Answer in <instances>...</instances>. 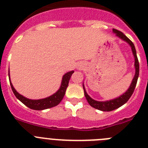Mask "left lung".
Masks as SVG:
<instances>
[{
	"label": "left lung",
	"mask_w": 148,
	"mask_h": 148,
	"mask_svg": "<svg viewBox=\"0 0 148 148\" xmlns=\"http://www.w3.org/2000/svg\"><path fill=\"white\" fill-rule=\"evenodd\" d=\"M113 31L116 34V36H118L119 38L122 39L123 40L126 41L130 46V47L132 49V52H133V54L134 56V58H135V64H134V65H135L136 73L135 75H134V78H133V81H132V83L130 84V87L128 88V90H127L125 93L121 95V96H119V97L116 98V99H112V100L110 101H95L94 99H92V98H90L88 95V94L87 93V92H86L85 89H84V86L83 84L84 95H85V97L87 99V101H88L89 104L91 107H92V108L101 111L114 110L120 108L123 104H125L129 100V99L130 98L132 94L133 93V91L135 90L137 80H138V74H139V64H138V60L136 56V51L135 46H134L133 43L127 37L126 35H124L122 32L119 31V30L116 29H113Z\"/></svg>",
	"instance_id": "left-lung-1"
}]
</instances>
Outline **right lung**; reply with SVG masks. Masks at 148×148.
Returning a JSON list of instances; mask_svg holds the SVG:
<instances>
[{
  "mask_svg": "<svg viewBox=\"0 0 148 148\" xmlns=\"http://www.w3.org/2000/svg\"><path fill=\"white\" fill-rule=\"evenodd\" d=\"M10 72V71H9ZM74 73V71H70L66 73V74L64 75L62 78V82H61V87H60L59 90L52 95L51 96L45 99H38V100H32V99H29L27 98H25L22 95L18 93L17 92L15 89L14 88L13 85L12 84L11 81H10V85H11L12 90L13 93L15 94L17 99L18 100H20L23 104H25L27 107L29 108L32 110H42L48 109V108H53L55 106H57L61 100L63 99L64 96L65 95V92L68 87V84H69V81L70 79L72 74ZM9 78H10V73H9Z\"/></svg>",
  "mask_w": 148,
  "mask_h": 148,
  "instance_id": "1",
  "label": "right lung"
}]
</instances>
